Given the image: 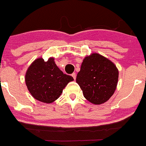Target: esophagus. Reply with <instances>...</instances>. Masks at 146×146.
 <instances>
[{"instance_id": "1", "label": "esophagus", "mask_w": 146, "mask_h": 146, "mask_svg": "<svg viewBox=\"0 0 146 146\" xmlns=\"http://www.w3.org/2000/svg\"><path fill=\"white\" fill-rule=\"evenodd\" d=\"M71 76H72V77L73 78V79H74V80H76V73H72V74H71Z\"/></svg>"}]
</instances>
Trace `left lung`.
<instances>
[{
  "instance_id": "1",
  "label": "left lung",
  "mask_w": 146,
  "mask_h": 146,
  "mask_svg": "<svg viewBox=\"0 0 146 146\" xmlns=\"http://www.w3.org/2000/svg\"><path fill=\"white\" fill-rule=\"evenodd\" d=\"M118 77L116 65L105 57L93 53L83 60L76 76V83L88 102L102 104L114 94Z\"/></svg>"
}]
</instances>
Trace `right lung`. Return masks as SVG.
I'll return each instance as SVG.
<instances>
[{
	"instance_id": "obj_1",
	"label": "right lung",
	"mask_w": 146,
	"mask_h": 146,
	"mask_svg": "<svg viewBox=\"0 0 146 146\" xmlns=\"http://www.w3.org/2000/svg\"><path fill=\"white\" fill-rule=\"evenodd\" d=\"M73 78L64 74L54 61L50 58L35 60L27 69L25 82L32 96L39 102L50 104L58 99L62 90Z\"/></svg>"
}]
</instances>
